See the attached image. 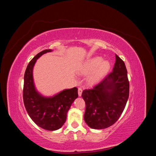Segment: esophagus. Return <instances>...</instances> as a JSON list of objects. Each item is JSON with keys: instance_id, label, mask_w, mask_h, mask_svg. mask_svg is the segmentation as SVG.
Listing matches in <instances>:
<instances>
[{"instance_id": "esophagus-1", "label": "esophagus", "mask_w": 156, "mask_h": 156, "mask_svg": "<svg viewBox=\"0 0 156 156\" xmlns=\"http://www.w3.org/2000/svg\"><path fill=\"white\" fill-rule=\"evenodd\" d=\"M82 92H83L82 88H78V94H79V96H81Z\"/></svg>"}]
</instances>
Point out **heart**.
I'll list each match as a JSON object with an SVG mask.
<instances>
[{
	"label": "heart",
	"mask_w": 156,
	"mask_h": 156,
	"mask_svg": "<svg viewBox=\"0 0 156 156\" xmlns=\"http://www.w3.org/2000/svg\"><path fill=\"white\" fill-rule=\"evenodd\" d=\"M103 60L101 56H94L87 59L80 66L79 72L81 74L86 75L92 73L87 79L89 84L97 83L110 69V62Z\"/></svg>",
	"instance_id": "heart-1"
}]
</instances>
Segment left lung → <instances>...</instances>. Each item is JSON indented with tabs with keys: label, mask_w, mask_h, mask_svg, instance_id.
Returning <instances> with one entry per match:
<instances>
[{
	"label": "left lung",
	"mask_w": 156,
	"mask_h": 156,
	"mask_svg": "<svg viewBox=\"0 0 156 156\" xmlns=\"http://www.w3.org/2000/svg\"><path fill=\"white\" fill-rule=\"evenodd\" d=\"M127 73L124 61L116 55L112 72L92 88L83 91L86 103L84 120L90 127L105 129L119 120L129 98Z\"/></svg>",
	"instance_id": "left-lung-1"
}]
</instances>
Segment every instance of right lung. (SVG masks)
I'll list each match as a JSON object with an SVG mask.
<instances>
[{
	"instance_id": "right-lung-1",
	"label": "right lung",
	"mask_w": 156,
	"mask_h": 156,
	"mask_svg": "<svg viewBox=\"0 0 156 156\" xmlns=\"http://www.w3.org/2000/svg\"><path fill=\"white\" fill-rule=\"evenodd\" d=\"M51 49H45L37 54L28 64L24 75L23 101L26 110L34 123L44 129H60L66 120L71 105L78 97V89H65L53 96H42L36 89L33 79V68L37 59Z\"/></svg>"
}]
</instances>
